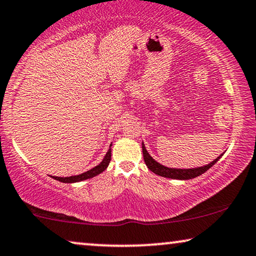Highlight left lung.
Wrapping results in <instances>:
<instances>
[{
	"instance_id": "1",
	"label": "left lung",
	"mask_w": 256,
	"mask_h": 256,
	"mask_svg": "<svg viewBox=\"0 0 256 256\" xmlns=\"http://www.w3.org/2000/svg\"><path fill=\"white\" fill-rule=\"evenodd\" d=\"M142 152H143V158H144V162L146 164V166L149 168L150 171H152L154 174H158V176L172 178V180H191V178L200 176V174H204L205 171H208L210 168L214 166V164L219 160L220 157H222V155H220L218 158H216L213 162L208 164V166L194 168V169H172V168H166L162 166V164L157 163L156 160L149 155L148 152H146V146L143 143H142Z\"/></svg>"
}]
</instances>
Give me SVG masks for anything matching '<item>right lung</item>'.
Masks as SVG:
<instances>
[{
	"label": "right lung",
	"mask_w": 256,
	"mask_h": 256,
	"mask_svg": "<svg viewBox=\"0 0 256 256\" xmlns=\"http://www.w3.org/2000/svg\"><path fill=\"white\" fill-rule=\"evenodd\" d=\"M110 156H112V152L110 149L107 152L106 156H104V158L102 160V162H101L99 166H96V168H93V169L86 171V172H84L82 174H78V176L52 177V178H54V180H57L59 182H62V183H76V182H82V180H88V178H92L94 176H96V174H99L102 172V171L106 170V168L108 166V164H110Z\"/></svg>",
	"instance_id": "obj_1"
}]
</instances>
